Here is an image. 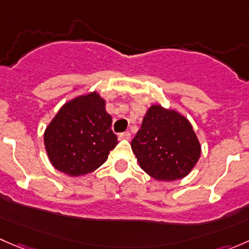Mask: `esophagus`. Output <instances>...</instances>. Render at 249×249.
I'll use <instances>...</instances> for the list:
<instances>
[{
  "label": "esophagus",
  "mask_w": 249,
  "mask_h": 249,
  "mask_svg": "<svg viewBox=\"0 0 249 249\" xmlns=\"http://www.w3.org/2000/svg\"><path fill=\"white\" fill-rule=\"evenodd\" d=\"M130 132H123V134H119V136H118V139L119 140H130Z\"/></svg>",
  "instance_id": "esophagus-1"
}]
</instances>
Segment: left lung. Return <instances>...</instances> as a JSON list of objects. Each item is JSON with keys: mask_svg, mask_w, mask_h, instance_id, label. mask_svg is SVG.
Returning a JSON list of instances; mask_svg holds the SVG:
<instances>
[{"mask_svg": "<svg viewBox=\"0 0 249 249\" xmlns=\"http://www.w3.org/2000/svg\"><path fill=\"white\" fill-rule=\"evenodd\" d=\"M131 148L141 169L165 182L189 175L201 155V145L189 120L160 105L148 108Z\"/></svg>", "mask_w": 249, "mask_h": 249, "instance_id": "obj_1", "label": "left lung"}]
</instances>
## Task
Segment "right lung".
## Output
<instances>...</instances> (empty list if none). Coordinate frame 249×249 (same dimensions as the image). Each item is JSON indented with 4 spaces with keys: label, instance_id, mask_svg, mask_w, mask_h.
Returning a JSON list of instances; mask_svg holds the SVG:
<instances>
[{
    "label": "right lung",
    "instance_id": "obj_1",
    "mask_svg": "<svg viewBox=\"0 0 249 249\" xmlns=\"http://www.w3.org/2000/svg\"><path fill=\"white\" fill-rule=\"evenodd\" d=\"M106 101L96 91L67 101L44 131L53 166L76 177L95 171L118 144Z\"/></svg>",
    "mask_w": 249,
    "mask_h": 249
}]
</instances>
